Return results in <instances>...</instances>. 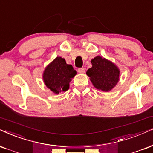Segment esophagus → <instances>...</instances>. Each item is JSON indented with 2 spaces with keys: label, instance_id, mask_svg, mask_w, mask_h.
I'll list each match as a JSON object with an SVG mask.
<instances>
[{
  "label": "esophagus",
  "instance_id": "1",
  "mask_svg": "<svg viewBox=\"0 0 153 153\" xmlns=\"http://www.w3.org/2000/svg\"><path fill=\"white\" fill-rule=\"evenodd\" d=\"M78 72L79 73H85V69L82 68H80L78 69Z\"/></svg>",
  "mask_w": 153,
  "mask_h": 153
}]
</instances>
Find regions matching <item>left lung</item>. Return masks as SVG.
Returning <instances> with one entry per match:
<instances>
[{
	"label": "left lung",
	"instance_id": "1",
	"mask_svg": "<svg viewBox=\"0 0 153 153\" xmlns=\"http://www.w3.org/2000/svg\"><path fill=\"white\" fill-rule=\"evenodd\" d=\"M92 66L87 71L94 88L104 92L111 90L119 80L120 71L117 65L100 56L91 60Z\"/></svg>",
	"mask_w": 153,
	"mask_h": 153
}]
</instances>
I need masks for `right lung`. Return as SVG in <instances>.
Instances as JSON below:
<instances>
[{
	"label": "right lung",
	"mask_w": 153,
	"mask_h": 153,
	"mask_svg": "<svg viewBox=\"0 0 153 153\" xmlns=\"http://www.w3.org/2000/svg\"><path fill=\"white\" fill-rule=\"evenodd\" d=\"M76 74L77 71L72 65L67 64L64 59L56 57L46 67L43 80L46 86L58 94L68 90L70 82Z\"/></svg>",
	"instance_id": "add662e5"
}]
</instances>
